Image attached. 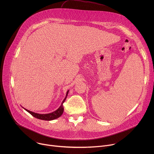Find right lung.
I'll list each match as a JSON object with an SVG mask.
<instances>
[{"label":"right lung","instance_id":"obj_1","mask_svg":"<svg viewBox=\"0 0 154 154\" xmlns=\"http://www.w3.org/2000/svg\"><path fill=\"white\" fill-rule=\"evenodd\" d=\"M68 91H68V92L66 93V97L64 98V100L63 101L61 106L59 107V108L58 109H57L56 111H55V112H54L52 113H49V114H43V115H41V114H38V113H33L32 112H30V111L28 110V109H26L27 112H28L30 115H32L33 116H34L36 118L39 119L45 120V121H51V120H53V119H57V118H59L60 116H61V115L63 113L64 107H63V104L64 102L66 99V97L68 96Z\"/></svg>","mask_w":154,"mask_h":154}]
</instances>
